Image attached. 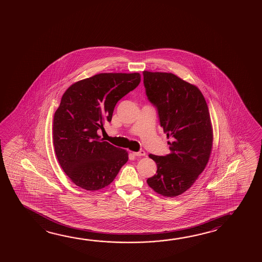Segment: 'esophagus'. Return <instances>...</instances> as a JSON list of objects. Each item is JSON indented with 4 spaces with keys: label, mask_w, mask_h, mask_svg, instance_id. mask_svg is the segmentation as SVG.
Returning <instances> with one entry per match:
<instances>
[{
    "label": "esophagus",
    "mask_w": 262,
    "mask_h": 262,
    "mask_svg": "<svg viewBox=\"0 0 262 262\" xmlns=\"http://www.w3.org/2000/svg\"><path fill=\"white\" fill-rule=\"evenodd\" d=\"M133 155L135 156H144L145 155V151L143 150H139V151H133Z\"/></svg>",
    "instance_id": "34e87169"
}]
</instances>
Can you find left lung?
<instances>
[{"label": "left lung", "instance_id": "1", "mask_svg": "<svg viewBox=\"0 0 262 262\" xmlns=\"http://www.w3.org/2000/svg\"><path fill=\"white\" fill-rule=\"evenodd\" d=\"M147 98L158 112L170 154L150 155L157 172L147 184L163 196L190 188L210 157L213 132L206 99L198 88L172 73L143 71Z\"/></svg>", "mask_w": 262, "mask_h": 262}]
</instances>
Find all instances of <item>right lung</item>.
Segmentation results:
<instances>
[{"label":"right lung","instance_id":"add662e5","mask_svg":"<svg viewBox=\"0 0 262 262\" xmlns=\"http://www.w3.org/2000/svg\"><path fill=\"white\" fill-rule=\"evenodd\" d=\"M141 82L139 73H101L66 90L53 121L58 163L75 185L104 188L128 161V152L100 140L99 129L111 122L117 102Z\"/></svg>","mask_w":262,"mask_h":262}]
</instances>
